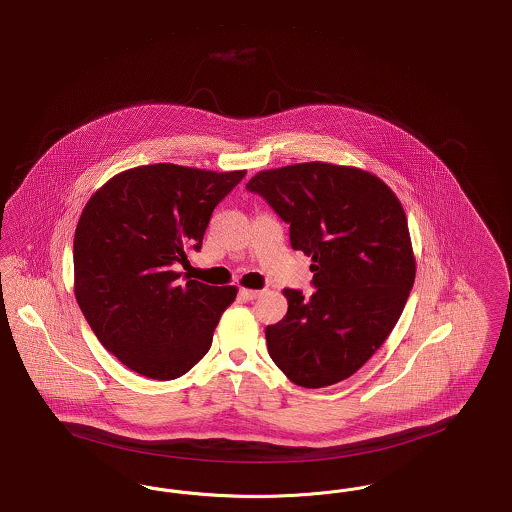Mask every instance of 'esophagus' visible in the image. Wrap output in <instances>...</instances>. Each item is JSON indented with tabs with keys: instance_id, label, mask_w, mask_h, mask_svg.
Masks as SVG:
<instances>
[{
	"instance_id": "obj_1",
	"label": "esophagus",
	"mask_w": 512,
	"mask_h": 512,
	"mask_svg": "<svg viewBox=\"0 0 512 512\" xmlns=\"http://www.w3.org/2000/svg\"><path fill=\"white\" fill-rule=\"evenodd\" d=\"M240 295H242L246 301H253V299L261 297L263 291H261V289H246V287H242V289H240Z\"/></svg>"
}]
</instances>
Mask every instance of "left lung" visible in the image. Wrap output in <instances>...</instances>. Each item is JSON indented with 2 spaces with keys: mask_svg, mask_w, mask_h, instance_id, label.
<instances>
[{
  "mask_svg": "<svg viewBox=\"0 0 512 512\" xmlns=\"http://www.w3.org/2000/svg\"><path fill=\"white\" fill-rule=\"evenodd\" d=\"M246 188L312 257L316 291L284 289L287 314L266 326L270 358L305 389L348 379L385 343L415 282L404 207L379 177L324 162L261 171Z\"/></svg>",
  "mask_w": 512,
  "mask_h": 512,
  "instance_id": "obj_1",
  "label": "left lung"
}]
</instances>
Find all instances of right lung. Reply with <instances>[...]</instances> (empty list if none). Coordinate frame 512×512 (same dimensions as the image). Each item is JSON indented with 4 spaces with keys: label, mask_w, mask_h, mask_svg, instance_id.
Instances as JSON below:
<instances>
[{
    "label": "right lung",
    "mask_w": 512,
    "mask_h": 512,
    "mask_svg": "<svg viewBox=\"0 0 512 512\" xmlns=\"http://www.w3.org/2000/svg\"><path fill=\"white\" fill-rule=\"evenodd\" d=\"M246 171L141 165L85 204L74 236V293L87 324L123 366L169 381L211 347L236 287L184 282L217 204Z\"/></svg>",
    "instance_id": "add662e5"
}]
</instances>
